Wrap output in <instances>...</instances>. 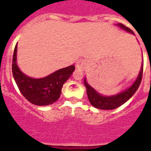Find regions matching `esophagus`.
Here are the masks:
<instances>
[{
	"label": "esophagus",
	"mask_w": 151,
	"mask_h": 151,
	"mask_svg": "<svg viewBox=\"0 0 151 151\" xmlns=\"http://www.w3.org/2000/svg\"><path fill=\"white\" fill-rule=\"evenodd\" d=\"M87 67L86 62L84 60H80L78 61V63H77V68L78 70H84Z\"/></svg>",
	"instance_id": "1"
}]
</instances>
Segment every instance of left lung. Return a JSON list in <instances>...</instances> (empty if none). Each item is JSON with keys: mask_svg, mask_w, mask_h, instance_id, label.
I'll return each instance as SVG.
<instances>
[{"mask_svg": "<svg viewBox=\"0 0 151 151\" xmlns=\"http://www.w3.org/2000/svg\"><path fill=\"white\" fill-rule=\"evenodd\" d=\"M117 25H119L122 29H125L126 31L129 32L133 33V32L130 29H129L128 27H127L124 24L119 23ZM143 65H142L141 70H140V72L138 75V78H137L135 82L133 83V84L130 88H127L124 91H122L118 95H113V96L101 95L87 83L86 78H84V83L85 87H86L87 95H88V98L89 99L90 103L97 109L104 110L114 109L119 107L120 105H123L125 102H127L129 99L134 95V93L137 91V90L139 88L140 82H141L142 77H143Z\"/></svg>", "mask_w": 151, "mask_h": 151, "instance_id": "obj_1", "label": "left lung"}]
</instances>
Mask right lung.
<instances>
[{
	"label": "right lung",
	"mask_w": 151,
	"mask_h": 151,
	"mask_svg": "<svg viewBox=\"0 0 151 151\" xmlns=\"http://www.w3.org/2000/svg\"><path fill=\"white\" fill-rule=\"evenodd\" d=\"M17 44L14 47L12 59V73L16 84L23 96L35 105H48L58 100L65 82L71 76L75 67L58 70L47 77L35 79L21 71L16 63Z\"/></svg>",
	"instance_id": "add662e5"
}]
</instances>
